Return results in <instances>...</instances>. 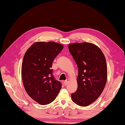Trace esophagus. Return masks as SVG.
Returning <instances> with one entry per match:
<instances>
[{
	"instance_id": "obj_1",
	"label": "esophagus",
	"mask_w": 125,
	"mask_h": 125,
	"mask_svg": "<svg viewBox=\"0 0 125 125\" xmlns=\"http://www.w3.org/2000/svg\"><path fill=\"white\" fill-rule=\"evenodd\" d=\"M69 82V80H66V81H65L63 82V83H64V84H65V85H67V84H68Z\"/></svg>"
}]
</instances>
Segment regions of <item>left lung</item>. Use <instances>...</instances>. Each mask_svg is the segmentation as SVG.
<instances>
[{"label": "left lung", "mask_w": 125, "mask_h": 125, "mask_svg": "<svg viewBox=\"0 0 125 125\" xmlns=\"http://www.w3.org/2000/svg\"><path fill=\"white\" fill-rule=\"evenodd\" d=\"M68 47L78 68V89L71 94V99L79 106H87L100 96L106 83V59L100 48L92 43H73Z\"/></svg>", "instance_id": "left-lung-1"}]
</instances>
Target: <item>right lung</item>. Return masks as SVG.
<instances>
[{
	"label": "right lung",
	"instance_id": "obj_1",
	"mask_svg": "<svg viewBox=\"0 0 125 125\" xmlns=\"http://www.w3.org/2000/svg\"><path fill=\"white\" fill-rule=\"evenodd\" d=\"M63 47L62 45L53 42H38L24 54L21 69L24 89L33 100L41 105L52 103L62 88L51 68Z\"/></svg>",
	"mask_w": 125,
	"mask_h": 125
}]
</instances>
